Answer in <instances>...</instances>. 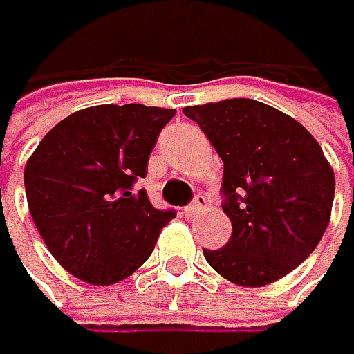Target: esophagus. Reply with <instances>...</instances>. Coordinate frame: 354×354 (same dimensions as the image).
<instances>
[{"label":"esophagus","mask_w":354,"mask_h":354,"mask_svg":"<svg viewBox=\"0 0 354 354\" xmlns=\"http://www.w3.org/2000/svg\"><path fill=\"white\" fill-rule=\"evenodd\" d=\"M204 208H206V197H204V195H197V197H195V201H192L190 206H186V208H184V215H186L188 219H195V217L199 215V212L204 210Z\"/></svg>","instance_id":"esophagus-1"}]
</instances>
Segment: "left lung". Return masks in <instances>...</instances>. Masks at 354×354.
Segmentation results:
<instances>
[{
	"label": "left lung",
	"mask_w": 354,
	"mask_h": 354,
	"mask_svg": "<svg viewBox=\"0 0 354 354\" xmlns=\"http://www.w3.org/2000/svg\"><path fill=\"white\" fill-rule=\"evenodd\" d=\"M223 162L230 241L204 257L223 279L248 288L292 272L330 221L335 173L322 146L292 117L254 100L188 106Z\"/></svg>",
	"instance_id": "obj_1"
}]
</instances>
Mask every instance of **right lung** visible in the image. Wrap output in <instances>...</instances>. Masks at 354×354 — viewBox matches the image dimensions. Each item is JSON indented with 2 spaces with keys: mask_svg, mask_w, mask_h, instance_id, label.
<instances>
[{
  "mask_svg": "<svg viewBox=\"0 0 354 354\" xmlns=\"http://www.w3.org/2000/svg\"><path fill=\"white\" fill-rule=\"evenodd\" d=\"M173 108L104 104L62 119L24 170L35 226L64 270L93 286L117 283L150 257L175 217L135 181Z\"/></svg>",
  "mask_w": 354,
  "mask_h": 354,
  "instance_id": "right-lung-1",
  "label": "right lung"
}]
</instances>
